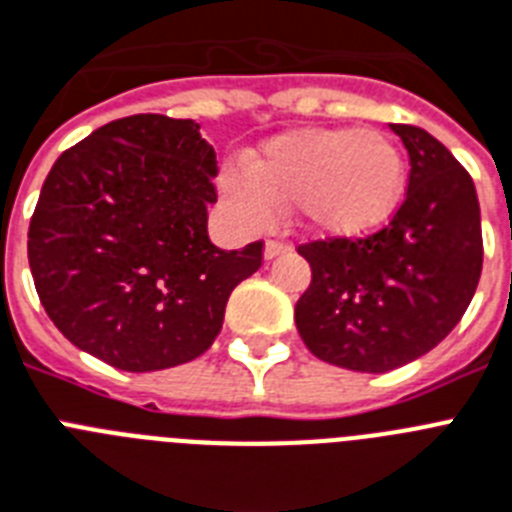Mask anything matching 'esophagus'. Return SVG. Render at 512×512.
<instances>
[{
  "label": "esophagus",
  "mask_w": 512,
  "mask_h": 512,
  "mask_svg": "<svg viewBox=\"0 0 512 512\" xmlns=\"http://www.w3.org/2000/svg\"><path fill=\"white\" fill-rule=\"evenodd\" d=\"M287 251H290V246H287V243H280V240H266L264 259L272 261V259H277V256H282V253H287Z\"/></svg>",
  "instance_id": "esophagus-1"
}]
</instances>
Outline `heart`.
I'll return each instance as SVG.
<instances>
[{
    "label": "heart",
    "mask_w": 512,
    "mask_h": 512,
    "mask_svg": "<svg viewBox=\"0 0 512 512\" xmlns=\"http://www.w3.org/2000/svg\"><path fill=\"white\" fill-rule=\"evenodd\" d=\"M222 196L248 227L293 206L306 230L324 238H361L398 214L408 162L382 130L303 128L269 138L246 170H225Z\"/></svg>",
    "instance_id": "b5f03b06"
}]
</instances>
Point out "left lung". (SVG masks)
Here are the masks:
<instances>
[{
  "label": "left lung",
  "mask_w": 512,
  "mask_h": 512,
  "mask_svg": "<svg viewBox=\"0 0 512 512\" xmlns=\"http://www.w3.org/2000/svg\"><path fill=\"white\" fill-rule=\"evenodd\" d=\"M408 149L403 206L369 238L298 248L311 285L295 327L316 358L382 374L439 345L466 314L481 277V211L474 180L416 125H390Z\"/></svg>",
  "instance_id": "8db88e82"
}]
</instances>
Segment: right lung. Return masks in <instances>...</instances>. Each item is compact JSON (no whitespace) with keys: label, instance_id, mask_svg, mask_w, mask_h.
<instances>
[{"label":"right lung","instance_id":"1","mask_svg":"<svg viewBox=\"0 0 512 512\" xmlns=\"http://www.w3.org/2000/svg\"><path fill=\"white\" fill-rule=\"evenodd\" d=\"M217 154L198 122L164 114L114 120L46 175L28 230V264L54 327L122 371L198 358L225 322L235 285L264 246L209 240Z\"/></svg>","mask_w":512,"mask_h":512}]
</instances>
